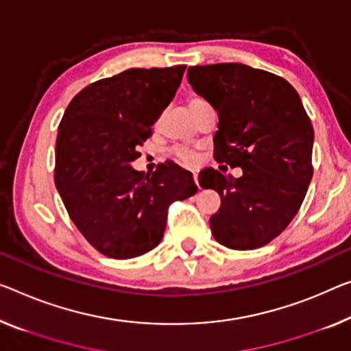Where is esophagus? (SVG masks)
<instances>
[{"instance_id": "obj_1", "label": "esophagus", "mask_w": 351, "mask_h": 351, "mask_svg": "<svg viewBox=\"0 0 351 351\" xmlns=\"http://www.w3.org/2000/svg\"><path fill=\"white\" fill-rule=\"evenodd\" d=\"M197 171H193V177H194V182H196V185L199 186V179H197Z\"/></svg>"}]
</instances>
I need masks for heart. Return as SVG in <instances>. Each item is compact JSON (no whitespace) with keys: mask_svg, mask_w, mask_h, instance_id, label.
<instances>
[{"mask_svg":"<svg viewBox=\"0 0 351 351\" xmlns=\"http://www.w3.org/2000/svg\"><path fill=\"white\" fill-rule=\"evenodd\" d=\"M201 101H202L201 99H191L190 104H188V105L193 106L196 104H201ZM172 155H174V157L179 160L182 165H186V166L196 165L197 160H199L196 150L190 149V147H185V145H176V147L172 149Z\"/></svg>","mask_w":351,"mask_h":351,"instance_id":"obj_1","label":"heart"}]
</instances>
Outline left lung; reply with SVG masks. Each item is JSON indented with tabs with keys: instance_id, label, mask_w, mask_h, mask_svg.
<instances>
[{
	"instance_id": "1",
	"label": "left lung",
	"mask_w": 351,
	"mask_h": 351,
	"mask_svg": "<svg viewBox=\"0 0 351 351\" xmlns=\"http://www.w3.org/2000/svg\"><path fill=\"white\" fill-rule=\"evenodd\" d=\"M188 82L218 111L215 160L243 169L239 179L199 172V185L221 196L210 217L215 240L240 251L267 245L298 213L314 174V128L300 95L278 75L239 62L193 66Z\"/></svg>"
}]
</instances>
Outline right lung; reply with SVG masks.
<instances>
[{
    "label": "right lung",
    "mask_w": 351,
    "mask_h": 351,
    "mask_svg": "<svg viewBox=\"0 0 351 351\" xmlns=\"http://www.w3.org/2000/svg\"><path fill=\"white\" fill-rule=\"evenodd\" d=\"M186 66L128 69L90 83L58 128L55 185L77 229L111 258L145 254L163 239L172 202L196 194L174 161L144 177L130 163L174 99Z\"/></svg>",
    "instance_id": "obj_1"
}]
</instances>
